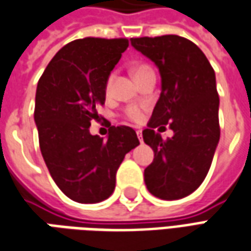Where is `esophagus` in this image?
<instances>
[{
  "label": "esophagus",
  "mask_w": 251,
  "mask_h": 251,
  "mask_svg": "<svg viewBox=\"0 0 251 251\" xmlns=\"http://www.w3.org/2000/svg\"><path fill=\"white\" fill-rule=\"evenodd\" d=\"M136 135H138V138H139L140 142H143V138H142V129H138V131H136Z\"/></svg>",
  "instance_id": "1"
}]
</instances>
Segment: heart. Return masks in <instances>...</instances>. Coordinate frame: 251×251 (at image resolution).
I'll use <instances>...</instances> for the list:
<instances>
[{"mask_svg": "<svg viewBox=\"0 0 251 251\" xmlns=\"http://www.w3.org/2000/svg\"><path fill=\"white\" fill-rule=\"evenodd\" d=\"M152 72V69H151L150 66L147 65H139L136 66L134 69V77H139V75H143V74H146V73H150ZM113 81H115V73H111L109 74V77H108V79H106V83H105V92L108 94L111 93L112 90V85H113ZM126 115H127V117L128 119H131V120H134V122H138V120H140L142 119V111H140L139 106H131V108H128L127 109V112H126Z\"/></svg>", "mask_w": 251, "mask_h": 251, "instance_id": "obj_1", "label": "heart"}]
</instances>
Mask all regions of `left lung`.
Listing matches in <instances>:
<instances>
[{"label":"left lung","mask_w":251,"mask_h":251,"mask_svg":"<svg viewBox=\"0 0 251 251\" xmlns=\"http://www.w3.org/2000/svg\"><path fill=\"white\" fill-rule=\"evenodd\" d=\"M131 44L161 74V96L143 131L145 143L154 151L145 169L146 186L162 200H178L201 185L219 143L215 72L201 50L185 37H135ZM166 124L175 135L162 141L155 128Z\"/></svg>","instance_id":"left-lung-1"}]
</instances>
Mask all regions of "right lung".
Instances as JSON below:
<instances>
[{
  "instance_id": "add662e5",
  "label": "right lung",
  "mask_w": 251,
  "mask_h": 251,
  "mask_svg": "<svg viewBox=\"0 0 251 251\" xmlns=\"http://www.w3.org/2000/svg\"><path fill=\"white\" fill-rule=\"evenodd\" d=\"M128 47V39H78L55 54L37 82L35 123L51 177L69 199L100 202L115 191L126 154L139 145L131 127L108 129V139L89 132L105 102V83Z\"/></svg>"
}]
</instances>
